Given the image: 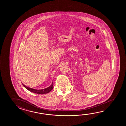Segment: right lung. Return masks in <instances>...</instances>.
Returning <instances> with one entry per match:
<instances>
[{"label": "right lung", "mask_w": 126, "mask_h": 126, "mask_svg": "<svg viewBox=\"0 0 126 126\" xmlns=\"http://www.w3.org/2000/svg\"><path fill=\"white\" fill-rule=\"evenodd\" d=\"M22 84L26 89H27L28 90L31 91L32 92L36 93L38 94H47V93L50 92V91H51L54 88L53 83H52V84L50 86V87H49L45 89H42V90H36V89H32V88H29V87L25 86V85L23 84V83H22Z\"/></svg>", "instance_id": "1"}]
</instances>
